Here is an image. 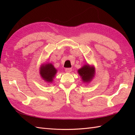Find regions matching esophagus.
<instances>
[{
	"label": "esophagus",
	"mask_w": 135,
	"mask_h": 135,
	"mask_svg": "<svg viewBox=\"0 0 135 135\" xmlns=\"http://www.w3.org/2000/svg\"><path fill=\"white\" fill-rule=\"evenodd\" d=\"M65 71L66 73H70L71 72V71H72V68H65Z\"/></svg>",
	"instance_id": "obj_1"
}]
</instances>
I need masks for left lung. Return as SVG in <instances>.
Returning <instances> with one entry per match:
<instances>
[{
  "mask_svg": "<svg viewBox=\"0 0 135 135\" xmlns=\"http://www.w3.org/2000/svg\"><path fill=\"white\" fill-rule=\"evenodd\" d=\"M78 73L82 76L84 82H89L92 79L94 74V67H90L89 65H85L78 70Z\"/></svg>",
  "mask_w": 135,
  "mask_h": 135,
  "instance_id": "8db88e82",
  "label": "left lung"
}]
</instances>
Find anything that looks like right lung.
<instances>
[{"label":"right lung","mask_w":135,"mask_h":135,"mask_svg":"<svg viewBox=\"0 0 135 135\" xmlns=\"http://www.w3.org/2000/svg\"><path fill=\"white\" fill-rule=\"evenodd\" d=\"M57 70L51 64H47L42 65L40 70V74L43 79L47 82H52L55 76Z\"/></svg>","instance_id":"add662e5"}]
</instances>
